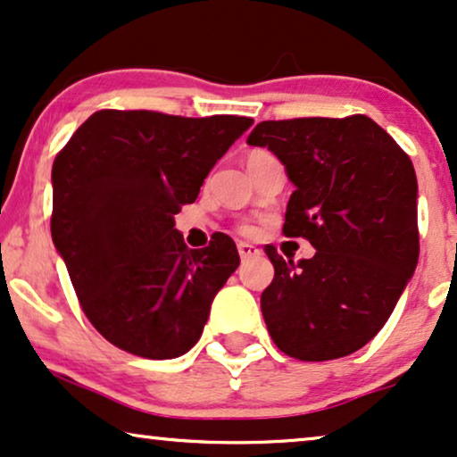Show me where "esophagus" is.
Instances as JSON below:
<instances>
[{"instance_id":"obj_1","label":"esophagus","mask_w":457,"mask_h":457,"mask_svg":"<svg viewBox=\"0 0 457 457\" xmlns=\"http://www.w3.org/2000/svg\"><path fill=\"white\" fill-rule=\"evenodd\" d=\"M238 253H240L242 261H246V259L257 257V254H261L259 248L253 246V245H248V242H238Z\"/></svg>"}]
</instances>
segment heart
<instances>
[{
	"mask_svg": "<svg viewBox=\"0 0 457 457\" xmlns=\"http://www.w3.org/2000/svg\"><path fill=\"white\" fill-rule=\"evenodd\" d=\"M259 154H267V152H263V150H253V152H248V156H246V158H251V156H259Z\"/></svg>",
	"mask_w": 457,
	"mask_h": 457,
	"instance_id": "obj_1",
	"label": "heart"
}]
</instances>
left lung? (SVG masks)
Returning a JSON list of instances; mask_svg holds the SVG:
<instances>
[{
  "label": "left lung",
  "instance_id": "1",
  "mask_svg": "<svg viewBox=\"0 0 457 457\" xmlns=\"http://www.w3.org/2000/svg\"><path fill=\"white\" fill-rule=\"evenodd\" d=\"M278 156L295 192L284 234L315 248L299 263L265 253L276 276L261 295L286 355L328 361L370 343L418 265V179L410 156L366 114L263 120L246 139Z\"/></svg>",
  "mask_w": 457,
  "mask_h": 457
}]
</instances>
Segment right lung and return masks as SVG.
Listing matches in <instances>:
<instances>
[{"label":"right lung","instance_id":"add662e5","mask_svg":"<svg viewBox=\"0 0 457 457\" xmlns=\"http://www.w3.org/2000/svg\"><path fill=\"white\" fill-rule=\"evenodd\" d=\"M251 125L232 114L97 111L56 156L52 240L108 343L148 360H173L198 343L240 257L225 234L187 248L175 215Z\"/></svg>","mask_w":457,"mask_h":457}]
</instances>
